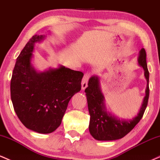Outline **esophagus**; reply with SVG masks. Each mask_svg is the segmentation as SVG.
I'll return each instance as SVG.
<instances>
[{
  "mask_svg": "<svg viewBox=\"0 0 160 160\" xmlns=\"http://www.w3.org/2000/svg\"><path fill=\"white\" fill-rule=\"evenodd\" d=\"M89 77H90V74H85L83 76V78H82V82H81V88L82 89H85L88 86V80H89Z\"/></svg>",
  "mask_w": 160,
  "mask_h": 160,
  "instance_id": "34e87169",
  "label": "esophagus"
}]
</instances>
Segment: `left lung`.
<instances>
[{"instance_id":"8db88e82","label":"left lung","mask_w":160,"mask_h":160,"mask_svg":"<svg viewBox=\"0 0 160 160\" xmlns=\"http://www.w3.org/2000/svg\"><path fill=\"white\" fill-rule=\"evenodd\" d=\"M146 56L145 49H141L138 56V64L144 69L147 88L140 110L137 116L132 119H120L108 111L105 106V98L101 88L100 78L98 75H94L89 78L85 92L90 115L89 130L95 139L98 141H113L122 138L131 132L142 118L148 105L150 91L149 71Z\"/></svg>"}]
</instances>
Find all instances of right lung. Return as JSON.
Masks as SVG:
<instances>
[{"instance_id": "right-lung-1", "label": "right lung", "mask_w": 160, "mask_h": 160, "mask_svg": "<svg viewBox=\"0 0 160 160\" xmlns=\"http://www.w3.org/2000/svg\"><path fill=\"white\" fill-rule=\"evenodd\" d=\"M46 35H34L16 59L10 82L14 111L28 129L40 134L61 125L69 101L81 89L83 74L63 65L38 71L32 63L34 44Z\"/></svg>"}]
</instances>
